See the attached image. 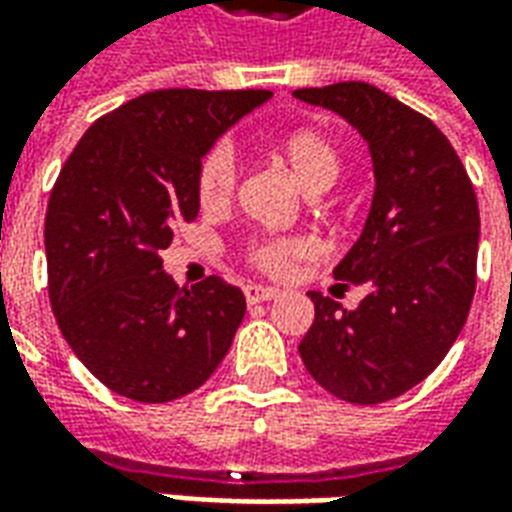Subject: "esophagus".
Returning <instances> with one entry per match:
<instances>
[{
    "label": "esophagus",
    "instance_id": "esophagus-1",
    "mask_svg": "<svg viewBox=\"0 0 512 512\" xmlns=\"http://www.w3.org/2000/svg\"><path fill=\"white\" fill-rule=\"evenodd\" d=\"M244 296L249 304H260V301H274L279 296L277 288H263V285H246Z\"/></svg>",
    "mask_w": 512,
    "mask_h": 512
}]
</instances>
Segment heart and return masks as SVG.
<instances>
[{"instance_id":"1","label":"heart","mask_w":512,"mask_h":512,"mask_svg":"<svg viewBox=\"0 0 512 512\" xmlns=\"http://www.w3.org/2000/svg\"><path fill=\"white\" fill-rule=\"evenodd\" d=\"M277 158L296 180L301 191L323 194L340 178V153L318 131H293L279 139ZM235 191V158L227 145H216L205 153L197 169V200L205 211H222L230 205ZM246 260L266 274L282 277L312 255V244L301 235L288 238H260L246 246Z\"/></svg>"}]
</instances>
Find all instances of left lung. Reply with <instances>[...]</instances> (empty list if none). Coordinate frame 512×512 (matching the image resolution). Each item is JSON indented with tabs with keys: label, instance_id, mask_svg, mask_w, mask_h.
Listing matches in <instances>:
<instances>
[{
	"label": "left lung",
	"instance_id": "left-lung-1",
	"mask_svg": "<svg viewBox=\"0 0 512 512\" xmlns=\"http://www.w3.org/2000/svg\"><path fill=\"white\" fill-rule=\"evenodd\" d=\"M340 115L367 142L373 202L362 235L334 266L337 288L359 285L356 310L310 290L315 321L299 354L340 400L373 406L428 378L458 340L474 296L480 211L450 139L373 84L296 90Z\"/></svg>",
	"mask_w": 512,
	"mask_h": 512
}]
</instances>
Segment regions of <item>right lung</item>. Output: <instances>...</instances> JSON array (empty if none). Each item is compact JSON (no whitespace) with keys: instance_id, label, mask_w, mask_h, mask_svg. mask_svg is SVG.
<instances>
[{"instance_id":"right-lung-1","label":"right lung","mask_w":512,"mask_h":512,"mask_svg":"<svg viewBox=\"0 0 512 512\" xmlns=\"http://www.w3.org/2000/svg\"><path fill=\"white\" fill-rule=\"evenodd\" d=\"M268 90H153L87 128L46 211L49 299L73 354L117 395L167 403L219 367L246 299L208 277L180 290L161 263L200 213L197 169Z\"/></svg>"}]
</instances>
